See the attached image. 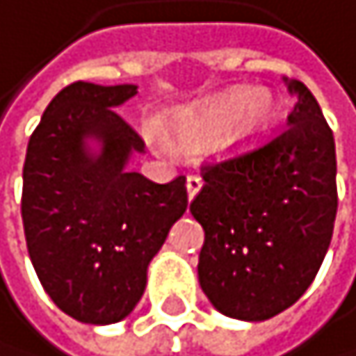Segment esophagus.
I'll return each mask as SVG.
<instances>
[{
  "label": "esophagus",
  "instance_id": "esophagus-1",
  "mask_svg": "<svg viewBox=\"0 0 356 356\" xmlns=\"http://www.w3.org/2000/svg\"><path fill=\"white\" fill-rule=\"evenodd\" d=\"M203 188V179L199 175H190L186 179V190H188V199L192 201L196 194H199V190Z\"/></svg>",
  "mask_w": 356,
  "mask_h": 356
}]
</instances>
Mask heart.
I'll return each instance as SVG.
<instances>
[{
    "mask_svg": "<svg viewBox=\"0 0 356 356\" xmlns=\"http://www.w3.org/2000/svg\"><path fill=\"white\" fill-rule=\"evenodd\" d=\"M273 118L275 101L270 95L229 90L177 116L170 125V143L184 151H201L220 140L222 149L238 151L257 143Z\"/></svg>",
    "mask_w": 356,
    "mask_h": 356,
    "instance_id": "b5f03b06",
    "label": "heart"
}]
</instances>
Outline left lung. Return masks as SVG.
Returning a JSON list of instances; mask_svg holds the SVG:
<instances>
[{
    "instance_id": "obj_1",
    "label": "left lung",
    "mask_w": 356,
    "mask_h": 356,
    "mask_svg": "<svg viewBox=\"0 0 356 356\" xmlns=\"http://www.w3.org/2000/svg\"><path fill=\"white\" fill-rule=\"evenodd\" d=\"M296 97L287 127L264 147L205 166L190 203L205 242L199 283L229 318L261 322L312 285L337 213L335 140L316 97L283 77Z\"/></svg>"
}]
</instances>
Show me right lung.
Returning a JSON list of instances; mask_svg holds the SVG:
<instances>
[{
  "label": "right lung",
  "instance_id": "1",
  "mask_svg": "<svg viewBox=\"0 0 356 356\" xmlns=\"http://www.w3.org/2000/svg\"><path fill=\"white\" fill-rule=\"evenodd\" d=\"M134 83L75 81L47 106L27 145L21 216L49 298L83 324L127 318L147 270L188 207L186 177L155 184L127 168L145 143L114 108Z\"/></svg>",
  "mask_w": 356,
  "mask_h": 356
}]
</instances>
